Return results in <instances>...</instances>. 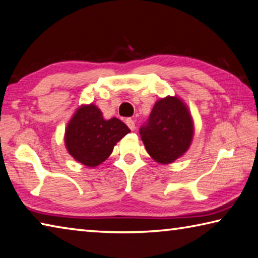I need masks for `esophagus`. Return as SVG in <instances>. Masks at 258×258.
<instances>
[{"label":"esophagus","instance_id":"esophagus-1","mask_svg":"<svg viewBox=\"0 0 258 258\" xmlns=\"http://www.w3.org/2000/svg\"><path fill=\"white\" fill-rule=\"evenodd\" d=\"M125 123L129 126L130 130H135V128H136V126H135V121L133 119H126Z\"/></svg>","mask_w":258,"mask_h":258}]
</instances>
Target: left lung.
<instances>
[{
  "mask_svg": "<svg viewBox=\"0 0 258 258\" xmlns=\"http://www.w3.org/2000/svg\"><path fill=\"white\" fill-rule=\"evenodd\" d=\"M150 157L169 164L186 153L191 146L194 123L187 105L177 96H167L154 104L149 122L139 130Z\"/></svg>",
  "mask_w": 258,
  "mask_h": 258,
  "instance_id": "obj_1",
  "label": "left lung"
}]
</instances>
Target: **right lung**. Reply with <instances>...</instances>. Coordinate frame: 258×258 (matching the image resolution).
Listing matches in <instances>:
<instances>
[{
	"instance_id": "add662e5",
	"label": "right lung",
	"mask_w": 258,
	"mask_h": 258,
	"mask_svg": "<svg viewBox=\"0 0 258 258\" xmlns=\"http://www.w3.org/2000/svg\"><path fill=\"white\" fill-rule=\"evenodd\" d=\"M129 133L130 129L117 117L104 119L95 104L81 105L67 123L64 142L75 161L95 168L111 155L116 143Z\"/></svg>"
}]
</instances>
